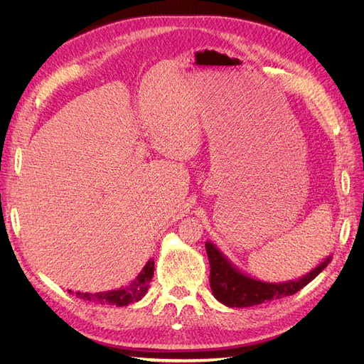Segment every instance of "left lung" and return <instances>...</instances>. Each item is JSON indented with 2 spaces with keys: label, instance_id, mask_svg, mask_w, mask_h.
Here are the masks:
<instances>
[{
  "label": "left lung",
  "instance_id": "left-lung-1",
  "mask_svg": "<svg viewBox=\"0 0 364 364\" xmlns=\"http://www.w3.org/2000/svg\"><path fill=\"white\" fill-rule=\"evenodd\" d=\"M209 267V284L215 299L229 308H243L259 305L266 301L282 299L304 289L311 282L331 261V255L326 257L316 269L304 274L302 278L285 282H266L249 277L245 272L235 267L211 241L205 243Z\"/></svg>",
  "mask_w": 364,
  "mask_h": 364
}]
</instances>
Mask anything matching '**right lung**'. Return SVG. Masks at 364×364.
I'll list each match as a JSON object with an SVG mask.
<instances>
[{"label": "right lung", "instance_id": "add662e5", "mask_svg": "<svg viewBox=\"0 0 364 364\" xmlns=\"http://www.w3.org/2000/svg\"><path fill=\"white\" fill-rule=\"evenodd\" d=\"M153 272H155V261L150 259L142 270L139 272L138 277L132 281L126 287H119L117 290H109V291H100V293H82L75 291V296L83 301H92V302H100V304H111L117 306H126L129 304H134L141 301V297L149 290L150 281L153 278ZM70 293H73L70 290Z\"/></svg>", "mask_w": 364, "mask_h": 364}]
</instances>
